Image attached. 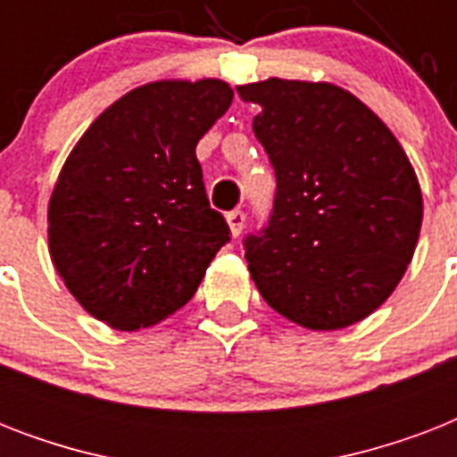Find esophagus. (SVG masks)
Returning <instances> with one entry per match:
<instances>
[{
  "label": "esophagus",
  "mask_w": 457,
  "mask_h": 457,
  "mask_svg": "<svg viewBox=\"0 0 457 457\" xmlns=\"http://www.w3.org/2000/svg\"><path fill=\"white\" fill-rule=\"evenodd\" d=\"M228 225H229V232H232V237H239L242 235L244 225H246V215H244V211H229L228 213Z\"/></svg>",
  "instance_id": "34e87169"
}]
</instances>
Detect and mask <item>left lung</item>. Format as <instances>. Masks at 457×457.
<instances>
[{"instance_id":"1","label":"left lung","mask_w":457,"mask_h":457,"mask_svg":"<svg viewBox=\"0 0 457 457\" xmlns=\"http://www.w3.org/2000/svg\"><path fill=\"white\" fill-rule=\"evenodd\" d=\"M278 178L268 228L244 258L270 308L327 332L361 322L396 289L422 225L418 175L377 113L332 82L237 87Z\"/></svg>"}]
</instances>
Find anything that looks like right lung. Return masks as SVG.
<instances>
[{
  "instance_id": "obj_1",
  "label": "right lung",
  "mask_w": 457,
  "mask_h": 457,
  "mask_svg": "<svg viewBox=\"0 0 457 457\" xmlns=\"http://www.w3.org/2000/svg\"><path fill=\"white\" fill-rule=\"evenodd\" d=\"M228 82L158 80L113 102L78 139L49 199V253L75 301L135 332L179 311L229 242L196 145L232 104Z\"/></svg>"
}]
</instances>
